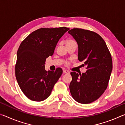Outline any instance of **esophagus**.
<instances>
[{"mask_svg":"<svg viewBox=\"0 0 125 125\" xmlns=\"http://www.w3.org/2000/svg\"><path fill=\"white\" fill-rule=\"evenodd\" d=\"M63 72L64 73H69V72L68 71H67V70H65V69H63Z\"/></svg>","mask_w":125,"mask_h":125,"instance_id":"esophagus-1","label":"esophagus"}]
</instances>
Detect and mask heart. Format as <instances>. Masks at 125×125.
Returning <instances> with one entry per match:
<instances>
[{
  "instance_id": "1",
  "label": "heart",
  "mask_w": 125,
  "mask_h": 125,
  "mask_svg": "<svg viewBox=\"0 0 125 125\" xmlns=\"http://www.w3.org/2000/svg\"><path fill=\"white\" fill-rule=\"evenodd\" d=\"M73 42H75L74 41H73V40H71V39H68V40H66V41H65V45H69V44L73 43Z\"/></svg>"
}]
</instances>
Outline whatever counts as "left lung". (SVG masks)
I'll return each mask as SVG.
<instances>
[{
  "instance_id": "1",
  "label": "left lung",
  "mask_w": 125,
  "mask_h": 125,
  "mask_svg": "<svg viewBox=\"0 0 125 125\" xmlns=\"http://www.w3.org/2000/svg\"><path fill=\"white\" fill-rule=\"evenodd\" d=\"M78 46V59L86 65L85 73L71 72L69 90L78 103L89 104L100 98L108 85L113 61L104 40L93 31L73 29L68 31Z\"/></svg>"
}]
</instances>
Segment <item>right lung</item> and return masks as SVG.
Segmentation results:
<instances>
[{
	"label": "right lung",
	"instance_id": "right-lung-1",
	"mask_svg": "<svg viewBox=\"0 0 125 125\" xmlns=\"http://www.w3.org/2000/svg\"><path fill=\"white\" fill-rule=\"evenodd\" d=\"M69 29L41 28L30 33L19 47L15 75L23 93L35 101L45 100L50 95L54 84L63 73L46 71V58L53 55L59 40Z\"/></svg>",
	"mask_w": 125,
	"mask_h": 125
}]
</instances>
